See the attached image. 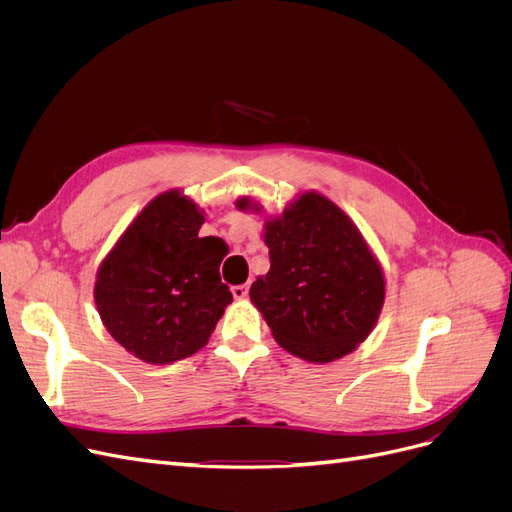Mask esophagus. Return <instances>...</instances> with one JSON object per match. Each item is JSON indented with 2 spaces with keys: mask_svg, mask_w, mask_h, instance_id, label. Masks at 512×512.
I'll return each instance as SVG.
<instances>
[{
  "mask_svg": "<svg viewBox=\"0 0 512 512\" xmlns=\"http://www.w3.org/2000/svg\"><path fill=\"white\" fill-rule=\"evenodd\" d=\"M247 290H250V286H247V284L232 286V297H235V299H245L247 297Z\"/></svg>",
  "mask_w": 512,
  "mask_h": 512,
  "instance_id": "obj_1",
  "label": "esophagus"
}]
</instances>
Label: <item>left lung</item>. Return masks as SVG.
Instances as JSON below:
<instances>
[{
	"label": "left lung",
	"mask_w": 512,
	"mask_h": 512,
	"mask_svg": "<svg viewBox=\"0 0 512 512\" xmlns=\"http://www.w3.org/2000/svg\"><path fill=\"white\" fill-rule=\"evenodd\" d=\"M237 207H250V198ZM265 243L271 269L250 299L277 344L309 363H331L365 342L384 303V273L342 209L305 192L265 224Z\"/></svg>",
	"instance_id": "8db88e82"
}]
</instances>
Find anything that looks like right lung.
Instances as JSON below:
<instances>
[{"instance_id": "add662e5", "label": "right lung", "mask_w": 512, "mask_h": 512, "mask_svg": "<svg viewBox=\"0 0 512 512\" xmlns=\"http://www.w3.org/2000/svg\"><path fill=\"white\" fill-rule=\"evenodd\" d=\"M205 215L170 190L136 215L98 269L106 331L136 359L168 365L203 348L232 294L220 277L226 243L200 237Z\"/></svg>"}]
</instances>
